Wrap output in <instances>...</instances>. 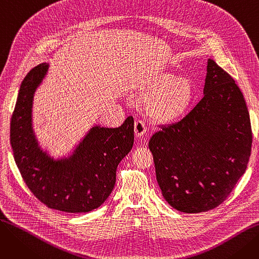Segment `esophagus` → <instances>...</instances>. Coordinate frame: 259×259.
<instances>
[{
    "label": "esophagus",
    "mask_w": 259,
    "mask_h": 259,
    "mask_svg": "<svg viewBox=\"0 0 259 259\" xmlns=\"http://www.w3.org/2000/svg\"><path fill=\"white\" fill-rule=\"evenodd\" d=\"M147 131V127L145 125V122L142 120H137L134 124V133L135 137L137 138H141L146 133Z\"/></svg>",
    "instance_id": "34e87169"
}]
</instances>
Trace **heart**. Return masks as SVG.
Segmentation results:
<instances>
[{
	"instance_id": "obj_1",
	"label": "heart",
	"mask_w": 259,
	"mask_h": 259,
	"mask_svg": "<svg viewBox=\"0 0 259 259\" xmlns=\"http://www.w3.org/2000/svg\"><path fill=\"white\" fill-rule=\"evenodd\" d=\"M145 99L152 100L151 116L160 124H172L183 118L193 102L194 91L187 79L164 73L148 81L142 88Z\"/></svg>"
}]
</instances>
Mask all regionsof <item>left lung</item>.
<instances>
[{"label": "left lung", "instance_id": "1", "mask_svg": "<svg viewBox=\"0 0 259 259\" xmlns=\"http://www.w3.org/2000/svg\"><path fill=\"white\" fill-rule=\"evenodd\" d=\"M203 98L182 120L149 142L162 196L174 209L199 213L219 207L246 172L252 129L235 80L208 60Z\"/></svg>", "mask_w": 259, "mask_h": 259}]
</instances>
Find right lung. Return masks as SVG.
Instances as JSON below:
<instances>
[{"label":"right lung","instance_id":"1","mask_svg":"<svg viewBox=\"0 0 259 259\" xmlns=\"http://www.w3.org/2000/svg\"><path fill=\"white\" fill-rule=\"evenodd\" d=\"M49 65L25 76L10 124V144L27 187L50 209L85 213L99 208L112 192L119 161L132 149L134 120L118 128L92 127L69 157L53 159L39 148L32 129V103Z\"/></svg>","mask_w":259,"mask_h":259}]
</instances>
